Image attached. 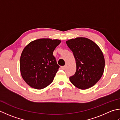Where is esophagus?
I'll return each instance as SVG.
<instances>
[{"mask_svg": "<svg viewBox=\"0 0 120 120\" xmlns=\"http://www.w3.org/2000/svg\"><path fill=\"white\" fill-rule=\"evenodd\" d=\"M61 68H62L63 70H64L65 69V66H62L61 67Z\"/></svg>", "mask_w": 120, "mask_h": 120, "instance_id": "34e87169", "label": "esophagus"}]
</instances>
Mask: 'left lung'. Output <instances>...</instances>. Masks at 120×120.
I'll return each instance as SVG.
<instances>
[{
    "instance_id": "obj_1",
    "label": "left lung",
    "mask_w": 120,
    "mask_h": 120,
    "mask_svg": "<svg viewBox=\"0 0 120 120\" xmlns=\"http://www.w3.org/2000/svg\"><path fill=\"white\" fill-rule=\"evenodd\" d=\"M72 51L76 63V71L70 77L71 83L78 89L92 87L101 79L105 69V58L101 49L94 41L85 37L66 41Z\"/></svg>"
}]
</instances>
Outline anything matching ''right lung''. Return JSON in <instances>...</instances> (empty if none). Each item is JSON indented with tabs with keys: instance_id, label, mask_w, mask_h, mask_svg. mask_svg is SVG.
<instances>
[{
	"instance_id": "obj_1",
	"label": "right lung",
	"mask_w": 120,
	"mask_h": 120,
	"mask_svg": "<svg viewBox=\"0 0 120 120\" xmlns=\"http://www.w3.org/2000/svg\"><path fill=\"white\" fill-rule=\"evenodd\" d=\"M60 40L41 38L27 45L22 52L19 67L22 77L30 87L41 90L53 81L60 66L53 53Z\"/></svg>"
}]
</instances>
